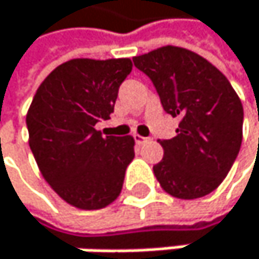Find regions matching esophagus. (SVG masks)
<instances>
[{
    "instance_id": "obj_1",
    "label": "esophagus",
    "mask_w": 259,
    "mask_h": 259,
    "mask_svg": "<svg viewBox=\"0 0 259 259\" xmlns=\"http://www.w3.org/2000/svg\"><path fill=\"white\" fill-rule=\"evenodd\" d=\"M134 140H135V143L137 144H146V143H149V138L147 137H141V135H134Z\"/></svg>"
}]
</instances>
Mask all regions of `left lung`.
<instances>
[{
	"label": "left lung",
	"instance_id": "obj_1",
	"mask_svg": "<svg viewBox=\"0 0 259 259\" xmlns=\"http://www.w3.org/2000/svg\"><path fill=\"white\" fill-rule=\"evenodd\" d=\"M152 80L163 110L179 116L177 135L160 140L164 155L154 166L161 188L177 199L214 191L233 166L242 141V104L227 77L199 54L163 46L134 57Z\"/></svg>",
	"mask_w": 259,
	"mask_h": 259
}]
</instances>
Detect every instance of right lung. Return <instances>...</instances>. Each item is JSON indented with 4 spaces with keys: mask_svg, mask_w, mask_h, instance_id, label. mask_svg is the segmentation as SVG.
I'll use <instances>...</instances> for the list:
<instances>
[{
    "mask_svg": "<svg viewBox=\"0 0 259 259\" xmlns=\"http://www.w3.org/2000/svg\"><path fill=\"white\" fill-rule=\"evenodd\" d=\"M131 59H74L49 74L26 116L29 146L45 180L69 205L99 210L121 193L135 157L132 137H102Z\"/></svg>",
    "mask_w": 259,
    "mask_h": 259,
    "instance_id": "right-lung-1",
    "label": "right lung"
}]
</instances>
